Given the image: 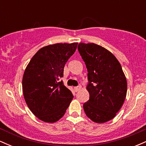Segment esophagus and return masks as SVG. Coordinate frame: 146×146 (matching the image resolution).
Here are the masks:
<instances>
[{
    "label": "esophagus",
    "instance_id": "obj_1",
    "mask_svg": "<svg viewBox=\"0 0 146 146\" xmlns=\"http://www.w3.org/2000/svg\"><path fill=\"white\" fill-rule=\"evenodd\" d=\"M81 88H82V86L80 85V86H77V87H75L74 90L77 92V91H78V90H80V89H81Z\"/></svg>",
    "mask_w": 146,
    "mask_h": 146
}]
</instances>
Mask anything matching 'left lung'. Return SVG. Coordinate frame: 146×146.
<instances>
[{"mask_svg":"<svg viewBox=\"0 0 146 146\" xmlns=\"http://www.w3.org/2000/svg\"><path fill=\"white\" fill-rule=\"evenodd\" d=\"M88 71L89 100L83 105L86 116L98 123L116 116L125 101L127 80L119 62L111 52L94 43L78 44Z\"/></svg>","mask_w":146,"mask_h":146,"instance_id":"1","label":"left lung"}]
</instances>
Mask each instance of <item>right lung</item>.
Wrapping results in <instances>:
<instances>
[{
	"label": "right lung",
	"instance_id": "obj_1",
	"mask_svg": "<svg viewBox=\"0 0 146 146\" xmlns=\"http://www.w3.org/2000/svg\"><path fill=\"white\" fill-rule=\"evenodd\" d=\"M78 42L57 43L38 50L25 68L23 77V96L35 116L47 123L64 116L73 98L62 82L65 64L73 56Z\"/></svg>",
	"mask_w": 146,
	"mask_h": 146
}]
</instances>
